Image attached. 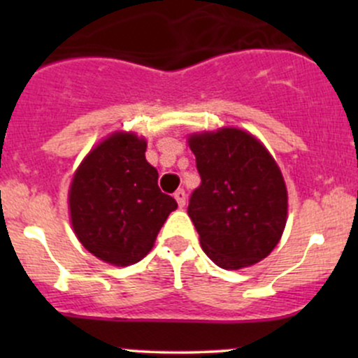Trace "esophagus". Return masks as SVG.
<instances>
[{"label":"esophagus","mask_w":358,"mask_h":358,"mask_svg":"<svg viewBox=\"0 0 358 358\" xmlns=\"http://www.w3.org/2000/svg\"><path fill=\"white\" fill-rule=\"evenodd\" d=\"M173 196H175L176 203H178L180 207H185V203H187V193H185L183 188H180V190H176Z\"/></svg>","instance_id":"obj_1"}]
</instances>
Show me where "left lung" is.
<instances>
[{
    "label": "left lung",
    "mask_w": 358,
    "mask_h": 358,
    "mask_svg": "<svg viewBox=\"0 0 358 358\" xmlns=\"http://www.w3.org/2000/svg\"><path fill=\"white\" fill-rule=\"evenodd\" d=\"M202 183L188 215L203 252L222 269L268 257L287 220V188L276 159L249 131L224 126L187 138Z\"/></svg>",
    "instance_id": "obj_1"
}]
</instances>
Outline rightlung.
Segmentation results:
<instances>
[{
    "mask_svg": "<svg viewBox=\"0 0 358 358\" xmlns=\"http://www.w3.org/2000/svg\"><path fill=\"white\" fill-rule=\"evenodd\" d=\"M146 146L145 136L114 131L84 156L69 187L76 237L92 256L117 268L141 261L178 207L158 188Z\"/></svg>",
    "mask_w": 358,
    "mask_h": 358,
    "instance_id": "add662e5",
    "label": "right lung"
}]
</instances>
